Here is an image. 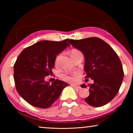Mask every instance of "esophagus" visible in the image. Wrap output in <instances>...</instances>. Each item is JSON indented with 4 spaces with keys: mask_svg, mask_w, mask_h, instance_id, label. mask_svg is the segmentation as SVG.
Returning a JSON list of instances; mask_svg holds the SVG:
<instances>
[{
    "mask_svg": "<svg viewBox=\"0 0 133 133\" xmlns=\"http://www.w3.org/2000/svg\"><path fill=\"white\" fill-rule=\"evenodd\" d=\"M72 87H73L74 89H80L81 88V87L79 86V85H72Z\"/></svg>",
    "mask_w": 133,
    "mask_h": 133,
    "instance_id": "esophagus-1",
    "label": "esophagus"
}]
</instances>
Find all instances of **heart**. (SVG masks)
Segmentation results:
<instances>
[{
	"label": "heart",
	"mask_w": 133,
	"mask_h": 133,
	"mask_svg": "<svg viewBox=\"0 0 133 133\" xmlns=\"http://www.w3.org/2000/svg\"><path fill=\"white\" fill-rule=\"evenodd\" d=\"M78 55H82V54L79 50H77V49H73V50H71L70 51V55L71 57L72 58ZM57 60H58V57H57V58H56V60H55L56 63H57ZM62 77L63 79L65 81H66V82H70V83L75 82H76V80H77V76L75 75H68V74H62Z\"/></svg>",
	"instance_id": "b5f03b06"
}]
</instances>
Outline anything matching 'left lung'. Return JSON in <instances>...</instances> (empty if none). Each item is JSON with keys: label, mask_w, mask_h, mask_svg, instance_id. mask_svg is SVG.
<instances>
[{"label": "left lung", "mask_w": 133, "mask_h": 133, "mask_svg": "<svg viewBox=\"0 0 133 133\" xmlns=\"http://www.w3.org/2000/svg\"><path fill=\"white\" fill-rule=\"evenodd\" d=\"M70 43L84 56V69L87 78L94 80L89 84L90 94L85 102L93 107H102L114 98L124 77L121 62L111 46L98 37L70 40ZM82 88H87L85 84Z\"/></svg>", "instance_id": "8db88e82"}]
</instances>
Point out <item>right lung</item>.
I'll return each instance as SVG.
<instances>
[{
    "label": "right lung",
    "instance_id": "add662e5",
    "mask_svg": "<svg viewBox=\"0 0 133 133\" xmlns=\"http://www.w3.org/2000/svg\"><path fill=\"white\" fill-rule=\"evenodd\" d=\"M69 39L61 42L42 40L26 48L14 65V80L18 93L33 106L50 107L69 84L56 80L50 83L45 78L52 73L56 56L70 46Z\"/></svg>",
    "mask_w": 133,
    "mask_h": 133
}]
</instances>
